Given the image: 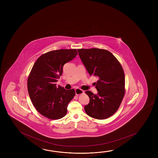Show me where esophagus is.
I'll return each mask as SVG.
<instances>
[{"mask_svg": "<svg viewBox=\"0 0 158 158\" xmlns=\"http://www.w3.org/2000/svg\"><path fill=\"white\" fill-rule=\"evenodd\" d=\"M75 94H76V95H79L80 94H82L84 93V91L82 90H81L80 89H79V88H77V89H75Z\"/></svg>", "mask_w": 158, "mask_h": 158, "instance_id": "esophagus-1", "label": "esophagus"}]
</instances>
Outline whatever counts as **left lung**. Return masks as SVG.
<instances>
[{
	"label": "left lung",
	"instance_id": "8db88e82",
	"mask_svg": "<svg viewBox=\"0 0 158 158\" xmlns=\"http://www.w3.org/2000/svg\"><path fill=\"white\" fill-rule=\"evenodd\" d=\"M78 53L90 75L98 77L95 83L98 93L86 91L89 103L84 106L88 116L98 119L111 116L119 108L125 94L124 71L116 58L107 50L78 49Z\"/></svg>",
	"mask_w": 158,
	"mask_h": 158
}]
</instances>
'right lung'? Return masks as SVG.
<instances>
[{"label": "right lung", "mask_w": 158, "mask_h": 158, "mask_svg": "<svg viewBox=\"0 0 158 158\" xmlns=\"http://www.w3.org/2000/svg\"><path fill=\"white\" fill-rule=\"evenodd\" d=\"M78 54L76 49H61L42 54L35 63L27 79L29 96L34 107L44 116L58 119L67 113L69 102L75 95L74 89L65 90L56 82L63 68Z\"/></svg>", "instance_id": "1"}]
</instances>
